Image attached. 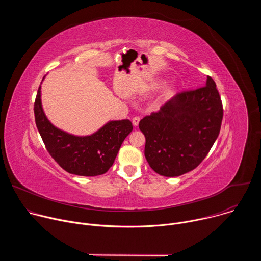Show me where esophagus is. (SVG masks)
<instances>
[{"instance_id": "1", "label": "esophagus", "mask_w": 261, "mask_h": 261, "mask_svg": "<svg viewBox=\"0 0 261 261\" xmlns=\"http://www.w3.org/2000/svg\"><path fill=\"white\" fill-rule=\"evenodd\" d=\"M139 121H140V119L138 118V117H135V118H133V120H132V124H133V126H138V124H139Z\"/></svg>"}]
</instances>
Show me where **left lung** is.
Wrapping results in <instances>:
<instances>
[{"label":"left lung","mask_w":261,"mask_h":261,"mask_svg":"<svg viewBox=\"0 0 261 261\" xmlns=\"http://www.w3.org/2000/svg\"><path fill=\"white\" fill-rule=\"evenodd\" d=\"M223 107L216 84L175 95L158 113L143 118L144 156L151 168L164 176H179L196 168L216 141Z\"/></svg>","instance_id":"left-lung-1"}]
</instances>
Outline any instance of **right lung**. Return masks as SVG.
Instances as JSON below:
<instances>
[{
    "label": "right lung",
    "instance_id": "obj_1",
    "mask_svg": "<svg viewBox=\"0 0 261 261\" xmlns=\"http://www.w3.org/2000/svg\"><path fill=\"white\" fill-rule=\"evenodd\" d=\"M34 114L36 126L50 156L67 172L82 176L105 173L113 166L123 141L133 130L132 123L127 119L109 121L93 134L85 136L59 129L44 113L41 86L36 96Z\"/></svg>",
    "mask_w": 261,
    "mask_h": 261
}]
</instances>
